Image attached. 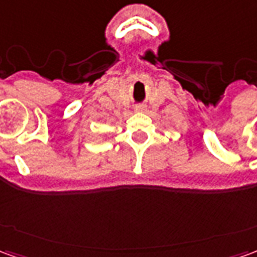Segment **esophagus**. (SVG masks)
<instances>
[{
    "instance_id": "esophagus-1",
    "label": "esophagus",
    "mask_w": 257,
    "mask_h": 257,
    "mask_svg": "<svg viewBox=\"0 0 257 257\" xmlns=\"http://www.w3.org/2000/svg\"><path fill=\"white\" fill-rule=\"evenodd\" d=\"M136 111H138V112L145 111V106H143V104H139V106H136Z\"/></svg>"
}]
</instances>
